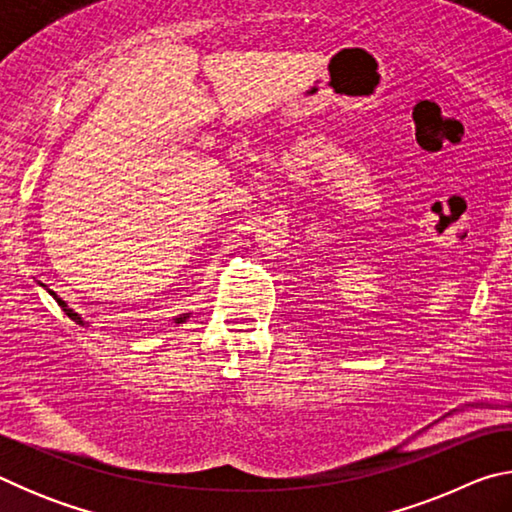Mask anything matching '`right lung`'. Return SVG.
Instances as JSON below:
<instances>
[{"instance_id": "1", "label": "right lung", "mask_w": 512, "mask_h": 512, "mask_svg": "<svg viewBox=\"0 0 512 512\" xmlns=\"http://www.w3.org/2000/svg\"><path fill=\"white\" fill-rule=\"evenodd\" d=\"M49 293H51V296H54V300L58 302V307H60V309H63V311H65V314H67L69 318H72V320H74V323H79V325H83V320H81V316H79V314H76V311H74V309H69V307L65 305V302H63V300H60V298L56 296V293H54V291H49ZM185 318H187V316L183 314V316H180V318H176V323H185Z\"/></svg>"}]
</instances>
